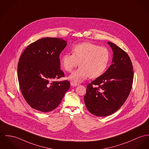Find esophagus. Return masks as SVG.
<instances>
[{
	"label": "esophagus",
	"instance_id": "34e87169",
	"mask_svg": "<svg viewBox=\"0 0 149 149\" xmlns=\"http://www.w3.org/2000/svg\"><path fill=\"white\" fill-rule=\"evenodd\" d=\"M71 86H72V87H76V86H78L79 84L75 83H74V82H71Z\"/></svg>",
	"mask_w": 149,
	"mask_h": 149
}]
</instances>
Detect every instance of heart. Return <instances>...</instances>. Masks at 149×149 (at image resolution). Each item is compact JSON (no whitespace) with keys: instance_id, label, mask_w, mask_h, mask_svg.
<instances>
[{"instance_id":"b5f03b06","label":"heart","mask_w":149,"mask_h":149,"mask_svg":"<svg viewBox=\"0 0 149 149\" xmlns=\"http://www.w3.org/2000/svg\"><path fill=\"white\" fill-rule=\"evenodd\" d=\"M72 53L65 54L61 59V64L66 71L71 72L79 62L80 68L69 77L75 83L82 82L89 77L96 78L102 75L110 58L109 52L106 47L88 42L75 45L72 49Z\"/></svg>"}]
</instances>
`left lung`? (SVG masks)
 Here are the masks:
<instances>
[{
    "label": "left lung",
    "instance_id": "8db88e82",
    "mask_svg": "<svg viewBox=\"0 0 149 149\" xmlns=\"http://www.w3.org/2000/svg\"><path fill=\"white\" fill-rule=\"evenodd\" d=\"M108 44L113 51L112 65L87 86L84 97L88 111L99 117L112 115L121 107L130 92L133 80V65L127 54L115 44Z\"/></svg>",
    "mask_w": 149,
    "mask_h": 149
}]
</instances>
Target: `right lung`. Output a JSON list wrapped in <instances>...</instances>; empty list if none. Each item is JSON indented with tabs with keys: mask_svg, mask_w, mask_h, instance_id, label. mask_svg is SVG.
<instances>
[{
	"mask_svg": "<svg viewBox=\"0 0 149 149\" xmlns=\"http://www.w3.org/2000/svg\"><path fill=\"white\" fill-rule=\"evenodd\" d=\"M67 44L60 38H42L27 46L19 59L20 88L26 103L34 109L54 110L69 90V81L54 80L64 77L59 57Z\"/></svg>",
	"mask_w": 149,
	"mask_h": 149,
	"instance_id": "add662e5",
	"label": "right lung"
}]
</instances>
